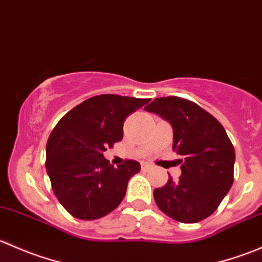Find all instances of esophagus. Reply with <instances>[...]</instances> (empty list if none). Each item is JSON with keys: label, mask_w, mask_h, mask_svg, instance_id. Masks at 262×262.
Segmentation results:
<instances>
[{"label": "esophagus", "mask_w": 262, "mask_h": 262, "mask_svg": "<svg viewBox=\"0 0 262 262\" xmlns=\"http://www.w3.org/2000/svg\"><path fill=\"white\" fill-rule=\"evenodd\" d=\"M141 168L142 171H148L150 168V165L147 162H141Z\"/></svg>", "instance_id": "obj_1"}]
</instances>
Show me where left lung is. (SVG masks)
<instances>
[{
    "label": "left lung",
    "mask_w": 262,
    "mask_h": 262,
    "mask_svg": "<svg viewBox=\"0 0 262 262\" xmlns=\"http://www.w3.org/2000/svg\"><path fill=\"white\" fill-rule=\"evenodd\" d=\"M171 124L172 149L180 156L181 176L168 173L165 186L153 191L166 215L196 223L213 214L233 184L234 148L222 124L204 109L176 96L158 97L144 107Z\"/></svg>",
    "instance_id": "obj_1"
}]
</instances>
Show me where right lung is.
I'll use <instances>...</instances> for the list:
<instances>
[{
	"label": "right lung",
	"mask_w": 262,
	"mask_h": 262,
	"mask_svg": "<svg viewBox=\"0 0 262 262\" xmlns=\"http://www.w3.org/2000/svg\"><path fill=\"white\" fill-rule=\"evenodd\" d=\"M148 102L99 95L73 107L53 129L47 143V172L57 199L75 218L99 219L124 199L128 181L141 165L126 160L114 167L104 152L123 139L126 116Z\"/></svg>",
	"instance_id": "1"
}]
</instances>
